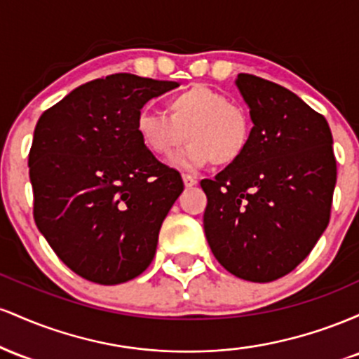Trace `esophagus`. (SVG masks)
Instances as JSON below:
<instances>
[{
  "mask_svg": "<svg viewBox=\"0 0 359 359\" xmlns=\"http://www.w3.org/2000/svg\"><path fill=\"white\" fill-rule=\"evenodd\" d=\"M182 179H184L185 187H194V185H197L196 177H192V175H189V174H182Z\"/></svg>",
  "mask_w": 359,
  "mask_h": 359,
  "instance_id": "esophagus-1",
  "label": "esophagus"
}]
</instances>
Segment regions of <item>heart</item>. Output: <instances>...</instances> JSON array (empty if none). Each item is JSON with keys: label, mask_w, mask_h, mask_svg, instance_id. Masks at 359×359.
I'll return each mask as SVG.
<instances>
[{"label": "heart", "mask_w": 359, "mask_h": 359, "mask_svg": "<svg viewBox=\"0 0 359 359\" xmlns=\"http://www.w3.org/2000/svg\"><path fill=\"white\" fill-rule=\"evenodd\" d=\"M135 128L143 145L158 156L174 155L187 135V148L174 158L180 167L211 162L217 167L234 165L251 142L248 113L208 86H194L168 97L167 113L142 109Z\"/></svg>", "instance_id": "b5f03b06"}]
</instances>
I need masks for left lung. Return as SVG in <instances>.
I'll use <instances>...</instances> for the list:
<instances>
[{"label": "left lung", "instance_id": "1", "mask_svg": "<svg viewBox=\"0 0 359 359\" xmlns=\"http://www.w3.org/2000/svg\"><path fill=\"white\" fill-rule=\"evenodd\" d=\"M236 86L253 121L246 154L214 179L204 233L234 277L273 282L311 253L331 217L336 158L331 128L297 94L251 74Z\"/></svg>", "mask_w": 359, "mask_h": 359}]
</instances>
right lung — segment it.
<instances>
[{
	"mask_svg": "<svg viewBox=\"0 0 359 359\" xmlns=\"http://www.w3.org/2000/svg\"><path fill=\"white\" fill-rule=\"evenodd\" d=\"M179 88L135 74L86 82L40 116L28 155L39 231L79 277L116 285L155 257L182 177L140 140L147 101Z\"/></svg>",
	"mask_w": 359,
	"mask_h": 359,
	"instance_id": "right-lung-1",
	"label": "right lung"
}]
</instances>
